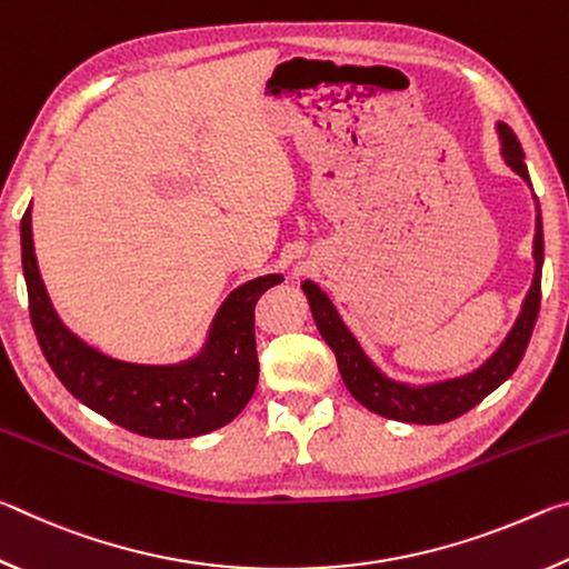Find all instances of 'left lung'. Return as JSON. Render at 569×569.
Returning a JSON list of instances; mask_svg holds the SVG:
<instances>
[{
	"mask_svg": "<svg viewBox=\"0 0 569 569\" xmlns=\"http://www.w3.org/2000/svg\"><path fill=\"white\" fill-rule=\"evenodd\" d=\"M497 134L502 142V158L509 168H512L519 178H522L529 188V172L525 166V152L519 146L517 134L505 122H497ZM537 220H535V243H532V258H535V278L532 286L522 301V311H519L517 321L499 349L489 356V359L477 366L475 371L465 373V377L435 381V383H403L383 373L369 356L363 353L361 343L349 331V326L336 311L331 298L326 296L313 281H303L301 288L311 306L313 321L319 326L323 341L331 346L339 361L341 379L351 397L363 403L366 409L403 423H445L467 413L471 407L489 397L499 383H505L512 377L515 369L522 361L525 349L532 336L537 313H539V296H542V263H545V238H542V216H539V203L535 198Z\"/></svg>",
	"mask_w": 569,
	"mask_h": 569,
	"instance_id": "left-lung-1",
	"label": "left lung"
}]
</instances>
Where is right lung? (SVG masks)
Wrapping results in <instances>:
<instances>
[{
  "instance_id": "right-lung-1",
  "label": "right lung",
  "mask_w": 569,
  "mask_h": 569,
  "mask_svg": "<svg viewBox=\"0 0 569 569\" xmlns=\"http://www.w3.org/2000/svg\"><path fill=\"white\" fill-rule=\"evenodd\" d=\"M30 316L47 363L64 389L118 427L152 439H190L233 421L258 383L256 303L281 273L238 286L218 308L208 339L180 363H130L84 343L57 316L34 256L32 203L22 218Z\"/></svg>"
}]
</instances>
